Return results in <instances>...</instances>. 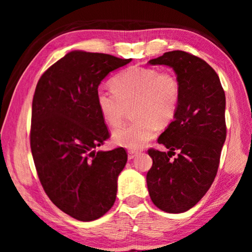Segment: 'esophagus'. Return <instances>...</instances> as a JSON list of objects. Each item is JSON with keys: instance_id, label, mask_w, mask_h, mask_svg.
I'll return each mask as SVG.
<instances>
[{"instance_id": "obj_1", "label": "esophagus", "mask_w": 252, "mask_h": 252, "mask_svg": "<svg viewBox=\"0 0 252 252\" xmlns=\"http://www.w3.org/2000/svg\"><path fill=\"white\" fill-rule=\"evenodd\" d=\"M138 155H139L138 151H135V150H129V151H127V159H129V160L133 159V158H135Z\"/></svg>"}]
</instances>
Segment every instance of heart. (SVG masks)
Instances as JSON below:
<instances>
[{"mask_svg":"<svg viewBox=\"0 0 252 252\" xmlns=\"http://www.w3.org/2000/svg\"><path fill=\"white\" fill-rule=\"evenodd\" d=\"M112 88L100 87L95 93L96 105L109 126H120L127 108L136 119L112 133L118 146L139 150L157 135L159 125L165 126L176 116L180 100V83L170 72L131 66L112 80Z\"/></svg>","mask_w":252,"mask_h":252,"instance_id":"obj_1","label":"heart"}]
</instances>
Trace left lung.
I'll list each match as a JSON object with an SVG mask.
<instances>
[{"mask_svg": "<svg viewBox=\"0 0 252 252\" xmlns=\"http://www.w3.org/2000/svg\"><path fill=\"white\" fill-rule=\"evenodd\" d=\"M148 63L172 67L181 89L173 121L158 139L169 151H148L153 161L147 174L149 194L162 211L186 212L207 193L218 171L227 134L224 91L216 71L185 51Z\"/></svg>", "mask_w": 252, "mask_h": 252, "instance_id": "8db88e82", "label": "left lung"}]
</instances>
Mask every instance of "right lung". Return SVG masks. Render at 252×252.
Listing matches in <instances>:
<instances>
[{
    "mask_svg": "<svg viewBox=\"0 0 252 252\" xmlns=\"http://www.w3.org/2000/svg\"><path fill=\"white\" fill-rule=\"evenodd\" d=\"M130 62L71 51L36 84L30 135L34 164L51 201L76 220L99 219L116 201L127 155L123 148L95 150L110 136L95 93L110 72Z\"/></svg>",
    "mask_w": 252,
    "mask_h": 252,
    "instance_id": "right-lung-1",
    "label": "right lung"
}]
</instances>
